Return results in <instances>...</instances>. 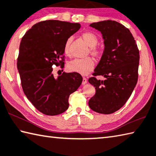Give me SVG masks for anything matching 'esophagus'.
Masks as SVG:
<instances>
[{"label":"esophagus","instance_id":"34e87169","mask_svg":"<svg viewBox=\"0 0 156 156\" xmlns=\"http://www.w3.org/2000/svg\"><path fill=\"white\" fill-rule=\"evenodd\" d=\"M87 83V79L86 77H83V81H82V85H85Z\"/></svg>","mask_w":156,"mask_h":156}]
</instances>
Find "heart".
Instances as JSON below:
<instances>
[{"instance_id":"b5f03b06","label":"heart","mask_w":156,"mask_h":156,"mask_svg":"<svg viewBox=\"0 0 156 156\" xmlns=\"http://www.w3.org/2000/svg\"><path fill=\"white\" fill-rule=\"evenodd\" d=\"M81 37L83 41L87 44V45L90 48V53L91 55L96 58L101 56V51L96 48V45L98 42V37L92 32H84L81 35ZM72 39L69 38L66 41L64 45V52L66 55H70V46L71 43ZM94 67V62L90 58H87L85 59H76L73 60L68 64L67 68L71 72L77 73L81 75H87L91 70H92Z\"/></svg>"}]
</instances>
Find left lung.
<instances>
[{
    "mask_svg": "<svg viewBox=\"0 0 156 156\" xmlns=\"http://www.w3.org/2000/svg\"><path fill=\"white\" fill-rule=\"evenodd\" d=\"M90 26L101 32L105 48L94 77L88 79L96 89L88 105L95 112L111 114L125 105L136 86L139 51L130 31L119 22L105 20ZM97 75L103 76L105 80H96Z\"/></svg>",
    "mask_w": 156,
    "mask_h": 156,
    "instance_id": "1",
    "label": "left lung"
}]
</instances>
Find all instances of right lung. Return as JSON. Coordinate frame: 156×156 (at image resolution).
<instances>
[{"mask_svg": "<svg viewBox=\"0 0 156 156\" xmlns=\"http://www.w3.org/2000/svg\"><path fill=\"white\" fill-rule=\"evenodd\" d=\"M80 28L78 23L46 20L32 26L20 43L17 67L23 91L34 107L47 115L68 109L69 96L82 83L79 73L64 72L55 77L52 68H63L64 43Z\"/></svg>", "mask_w": 156, "mask_h": 156, "instance_id": "obj_1", "label": "right lung"}]
</instances>
